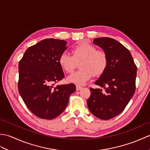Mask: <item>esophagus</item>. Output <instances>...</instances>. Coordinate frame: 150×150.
Listing matches in <instances>:
<instances>
[{"instance_id": "esophagus-1", "label": "esophagus", "mask_w": 150, "mask_h": 150, "mask_svg": "<svg viewBox=\"0 0 150 150\" xmlns=\"http://www.w3.org/2000/svg\"><path fill=\"white\" fill-rule=\"evenodd\" d=\"M81 89H82V87L80 86H76V90H77V91L80 90Z\"/></svg>"}]
</instances>
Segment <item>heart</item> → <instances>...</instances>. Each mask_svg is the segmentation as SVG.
<instances>
[{"label": "heart", "instance_id": "b5f03b06", "mask_svg": "<svg viewBox=\"0 0 150 150\" xmlns=\"http://www.w3.org/2000/svg\"><path fill=\"white\" fill-rule=\"evenodd\" d=\"M72 56L62 53L59 62L63 70L71 73L79 63L80 69L68 77V81L78 85H83L93 77L104 72L108 66V57L104 51L87 42H82L71 50Z\"/></svg>", "mask_w": 150, "mask_h": 150}]
</instances>
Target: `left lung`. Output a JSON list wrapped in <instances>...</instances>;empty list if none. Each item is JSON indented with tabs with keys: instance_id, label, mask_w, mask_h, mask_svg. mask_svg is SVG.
Listing matches in <instances>:
<instances>
[{
	"instance_id": "1",
	"label": "left lung",
	"mask_w": 150,
	"mask_h": 150,
	"mask_svg": "<svg viewBox=\"0 0 150 150\" xmlns=\"http://www.w3.org/2000/svg\"><path fill=\"white\" fill-rule=\"evenodd\" d=\"M93 43L106 53L108 66L95 82L104 90L90 88L87 104L93 115L109 120L122 113L134 95L137 66L129 51L117 40L101 37L95 39Z\"/></svg>"
}]
</instances>
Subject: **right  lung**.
I'll list each match as a JSON object with an SVG mask.
<instances>
[{
	"mask_svg": "<svg viewBox=\"0 0 150 150\" xmlns=\"http://www.w3.org/2000/svg\"><path fill=\"white\" fill-rule=\"evenodd\" d=\"M66 44L63 40H42L28 47L19 61L18 92L26 107L40 119L58 117L76 90L73 83L55 86L64 77L59 59Z\"/></svg>",
	"mask_w": 150,
	"mask_h": 150,
	"instance_id": "1",
	"label": "right lung"
}]
</instances>
